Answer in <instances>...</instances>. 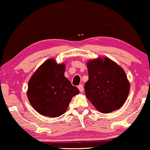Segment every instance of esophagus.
<instances>
[{
    "mask_svg": "<svg viewBox=\"0 0 150 150\" xmlns=\"http://www.w3.org/2000/svg\"><path fill=\"white\" fill-rule=\"evenodd\" d=\"M78 88L79 91H80V92L82 93L83 91V86L82 84H80V85L78 86Z\"/></svg>",
    "mask_w": 150,
    "mask_h": 150,
    "instance_id": "esophagus-1",
    "label": "esophagus"
}]
</instances>
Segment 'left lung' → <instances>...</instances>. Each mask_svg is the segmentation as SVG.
Instances as JSON below:
<instances>
[{"label": "left lung", "instance_id": "1", "mask_svg": "<svg viewBox=\"0 0 150 150\" xmlns=\"http://www.w3.org/2000/svg\"><path fill=\"white\" fill-rule=\"evenodd\" d=\"M87 67L89 79L84 88L88 99L105 114L120 108L130 91L124 69L107 57L90 60Z\"/></svg>", "mask_w": 150, "mask_h": 150}]
</instances>
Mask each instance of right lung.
Segmentation results:
<instances>
[{"instance_id": "right-lung-1", "label": "right lung", "mask_w": 150, "mask_h": 150, "mask_svg": "<svg viewBox=\"0 0 150 150\" xmlns=\"http://www.w3.org/2000/svg\"><path fill=\"white\" fill-rule=\"evenodd\" d=\"M64 64H58L53 59H49L30 79L28 99L42 115L59 117L66 112L71 98L79 93V89L64 76Z\"/></svg>"}]
</instances>
